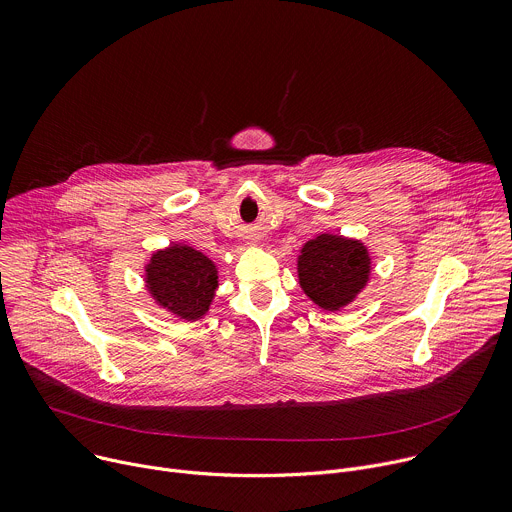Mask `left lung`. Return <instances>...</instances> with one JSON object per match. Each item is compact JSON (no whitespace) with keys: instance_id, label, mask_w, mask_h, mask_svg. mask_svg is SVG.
Instances as JSON below:
<instances>
[{"instance_id":"8db88e82","label":"left lung","mask_w":512,"mask_h":512,"mask_svg":"<svg viewBox=\"0 0 512 512\" xmlns=\"http://www.w3.org/2000/svg\"><path fill=\"white\" fill-rule=\"evenodd\" d=\"M373 262L365 242L331 232L304 242L296 256L298 286L321 311L339 313L367 288Z\"/></svg>"}]
</instances>
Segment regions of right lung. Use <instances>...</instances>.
<instances>
[{
	"label": "right lung",
	"mask_w": 512,
	"mask_h": 512,
	"mask_svg": "<svg viewBox=\"0 0 512 512\" xmlns=\"http://www.w3.org/2000/svg\"><path fill=\"white\" fill-rule=\"evenodd\" d=\"M145 290L171 317L195 323L208 315L220 288L218 264L189 244H169L151 254L143 270Z\"/></svg>",
	"instance_id": "obj_1"
}]
</instances>
